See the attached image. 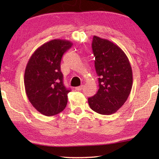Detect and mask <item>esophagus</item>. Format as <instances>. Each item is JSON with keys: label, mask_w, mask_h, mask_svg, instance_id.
<instances>
[{"label": "esophagus", "mask_w": 159, "mask_h": 159, "mask_svg": "<svg viewBox=\"0 0 159 159\" xmlns=\"http://www.w3.org/2000/svg\"><path fill=\"white\" fill-rule=\"evenodd\" d=\"M83 88V85H82L78 86V87H76V88H75V89H76V90H81Z\"/></svg>", "instance_id": "esophagus-1"}]
</instances>
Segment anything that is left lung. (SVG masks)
<instances>
[{
    "label": "left lung",
    "instance_id": "obj_1",
    "mask_svg": "<svg viewBox=\"0 0 159 159\" xmlns=\"http://www.w3.org/2000/svg\"><path fill=\"white\" fill-rule=\"evenodd\" d=\"M99 90L88 98L94 111L110 115L127 100L133 85V71L124 52L114 43L96 36L92 42Z\"/></svg>",
    "mask_w": 159,
    "mask_h": 159
}]
</instances>
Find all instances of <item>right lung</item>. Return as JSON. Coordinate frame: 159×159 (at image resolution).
<instances>
[{
  "label": "right lung",
  "mask_w": 159,
  "mask_h": 159,
  "mask_svg": "<svg viewBox=\"0 0 159 159\" xmlns=\"http://www.w3.org/2000/svg\"><path fill=\"white\" fill-rule=\"evenodd\" d=\"M73 43L61 39L45 43L35 51L25 73L26 95L33 107L48 116L62 111L71 90L63 83L60 64L64 52Z\"/></svg>",
  "instance_id": "right-lung-1"
}]
</instances>
